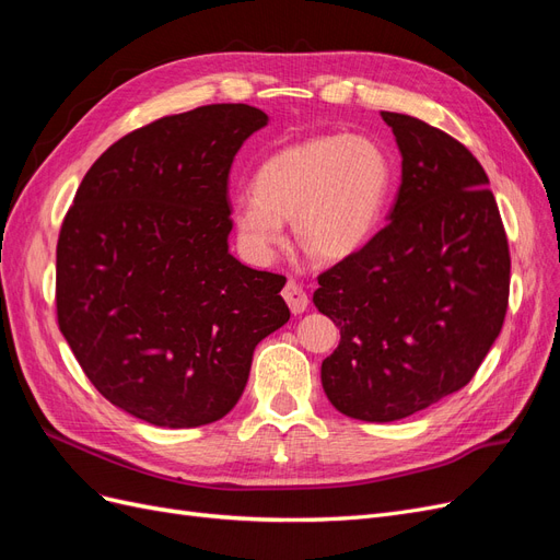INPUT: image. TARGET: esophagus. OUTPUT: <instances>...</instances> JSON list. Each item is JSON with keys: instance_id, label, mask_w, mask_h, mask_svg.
Returning <instances> with one entry per match:
<instances>
[{"instance_id": "esophagus-1", "label": "esophagus", "mask_w": 560, "mask_h": 560, "mask_svg": "<svg viewBox=\"0 0 560 560\" xmlns=\"http://www.w3.org/2000/svg\"><path fill=\"white\" fill-rule=\"evenodd\" d=\"M282 296H284L287 306H290V311L294 315H299V313H303V311L308 308V294H306V290H303V287L296 280H290V282L284 284Z\"/></svg>"}]
</instances>
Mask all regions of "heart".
<instances>
[{
	"mask_svg": "<svg viewBox=\"0 0 560 560\" xmlns=\"http://www.w3.org/2000/svg\"><path fill=\"white\" fill-rule=\"evenodd\" d=\"M393 189V161L366 135H315L270 154L252 191L233 202V229L254 264H270L287 243L284 222L317 261H343L381 226Z\"/></svg>",
	"mask_w": 560,
	"mask_h": 560,
	"instance_id": "heart-1",
	"label": "heart"
}]
</instances>
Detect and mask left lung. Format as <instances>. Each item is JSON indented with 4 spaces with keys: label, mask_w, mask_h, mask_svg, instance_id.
Returning <instances> with one entry per match:
<instances>
[{
    "label": "left lung",
    "mask_w": 560,
    "mask_h": 560,
    "mask_svg": "<svg viewBox=\"0 0 560 560\" xmlns=\"http://www.w3.org/2000/svg\"><path fill=\"white\" fill-rule=\"evenodd\" d=\"M381 116L401 154L395 208L313 294L341 329L322 387L336 411L366 422L413 416L471 381L502 329L512 266L469 149L420 118Z\"/></svg>",
    "instance_id": "1"
}]
</instances>
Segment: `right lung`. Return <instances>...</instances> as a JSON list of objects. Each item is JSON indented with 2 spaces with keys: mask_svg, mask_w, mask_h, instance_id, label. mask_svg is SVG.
Returning <instances> with one entry per match:
<instances>
[{
  "mask_svg": "<svg viewBox=\"0 0 560 560\" xmlns=\"http://www.w3.org/2000/svg\"><path fill=\"white\" fill-rule=\"evenodd\" d=\"M268 116L208 105L114 142L83 177L56 252L58 325L97 393L156 428L238 404L287 278L229 252L231 163Z\"/></svg>",
  "mask_w": 560,
  "mask_h": 560,
  "instance_id": "1",
  "label": "right lung"
}]
</instances>
